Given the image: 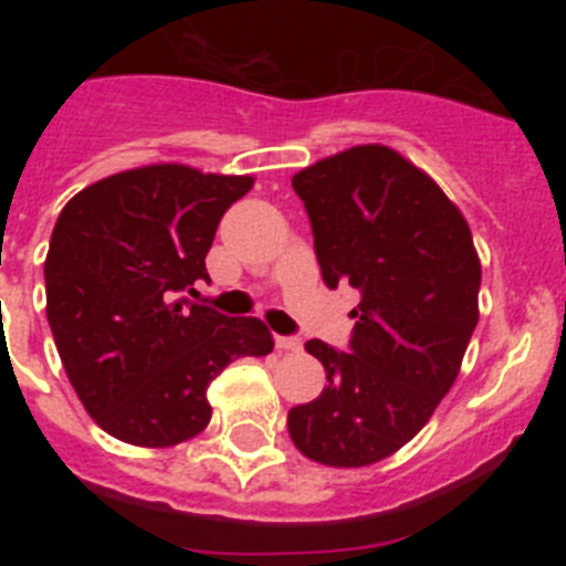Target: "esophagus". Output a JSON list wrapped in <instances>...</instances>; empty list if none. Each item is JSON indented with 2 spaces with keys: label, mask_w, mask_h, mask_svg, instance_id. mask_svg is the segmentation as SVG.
<instances>
[{
  "label": "esophagus",
  "mask_w": 566,
  "mask_h": 566,
  "mask_svg": "<svg viewBox=\"0 0 566 566\" xmlns=\"http://www.w3.org/2000/svg\"><path fill=\"white\" fill-rule=\"evenodd\" d=\"M274 348H277V352H300L303 343H300L297 337H277L274 339Z\"/></svg>",
  "instance_id": "34e87169"
}]
</instances>
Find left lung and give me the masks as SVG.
Masks as SVG:
<instances>
[{
  "mask_svg": "<svg viewBox=\"0 0 566 566\" xmlns=\"http://www.w3.org/2000/svg\"><path fill=\"white\" fill-rule=\"evenodd\" d=\"M292 187L312 218L323 280L363 300L352 354L306 343L328 385L289 411V437L312 462L365 468L411 442L457 382L479 323L482 263L457 203L385 144L319 158Z\"/></svg>",
  "mask_w": 566,
  "mask_h": 566,
  "instance_id": "8db88e82",
  "label": "left lung"
}]
</instances>
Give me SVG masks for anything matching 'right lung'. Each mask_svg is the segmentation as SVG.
Returning <instances> with one entry per match:
<instances>
[{"label": "right lung", "instance_id": "obj_1", "mask_svg": "<svg viewBox=\"0 0 566 566\" xmlns=\"http://www.w3.org/2000/svg\"><path fill=\"white\" fill-rule=\"evenodd\" d=\"M252 175L187 164L124 169L73 195L48 258V323L84 411L138 448H172L212 419L207 388L232 359L266 357L258 317L184 297L209 280L207 252Z\"/></svg>", "mask_w": 566, "mask_h": 566}]
</instances>
